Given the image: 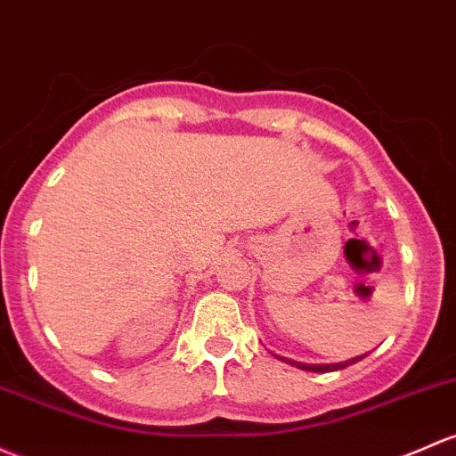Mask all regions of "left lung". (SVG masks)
<instances>
[{
    "mask_svg": "<svg viewBox=\"0 0 456 456\" xmlns=\"http://www.w3.org/2000/svg\"><path fill=\"white\" fill-rule=\"evenodd\" d=\"M367 356V354H365ZM365 356H358V358H352V361H345V362H337V365H305V362H295V361H289V358H281V361L290 362V365L299 367V369H305V371H316V373H325V371H337V369H345L347 365H354V362H358L361 358Z\"/></svg>",
    "mask_w": 456,
    "mask_h": 456,
    "instance_id": "8db88e82",
    "label": "left lung"
}]
</instances>
